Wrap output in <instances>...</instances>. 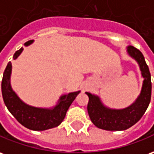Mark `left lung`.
<instances>
[{"label": "left lung", "mask_w": 154, "mask_h": 154, "mask_svg": "<svg viewBox=\"0 0 154 154\" xmlns=\"http://www.w3.org/2000/svg\"><path fill=\"white\" fill-rule=\"evenodd\" d=\"M128 54L139 64L143 78L142 91L134 103L124 109H111L105 106L97 95L85 92L89 96L87 110L91 122L98 128L107 131H123L139 121L151 100V75L143 54L133 46L128 47Z\"/></svg>", "instance_id": "left-lung-1"}]
</instances>
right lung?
Masks as SVG:
<instances>
[{"label":"right lung","mask_w":154,"mask_h":154,"mask_svg":"<svg viewBox=\"0 0 154 154\" xmlns=\"http://www.w3.org/2000/svg\"><path fill=\"white\" fill-rule=\"evenodd\" d=\"M32 42V40L26 42L25 46L30 45ZM22 50L23 48H22L17 51L13 55V59H17ZM11 74V63L9 62L4 71L2 81V92L4 103L19 123L33 131H44L59 126L64 119L69 107L80 92L79 91L62 95L59 98L58 104L52 109L31 106L21 100L12 91L10 83Z\"/></svg>","instance_id":"obj_1"}]
</instances>
